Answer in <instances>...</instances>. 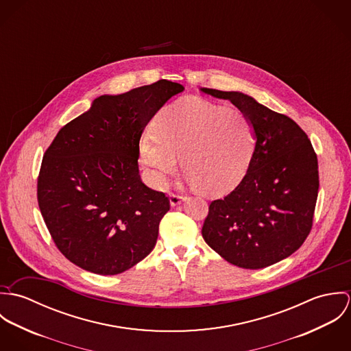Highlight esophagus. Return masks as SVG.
I'll return each mask as SVG.
<instances>
[{
  "instance_id": "esophagus-1",
  "label": "esophagus",
  "mask_w": 351,
  "mask_h": 351,
  "mask_svg": "<svg viewBox=\"0 0 351 351\" xmlns=\"http://www.w3.org/2000/svg\"><path fill=\"white\" fill-rule=\"evenodd\" d=\"M184 200H185L184 196H180V195H176V193H171V195H170V204H171L173 206L181 204Z\"/></svg>"
}]
</instances>
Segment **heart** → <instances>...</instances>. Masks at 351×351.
<instances>
[{"mask_svg":"<svg viewBox=\"0 0 351 351\" xmlns=\"http://www.w3.org/2000/svg\"><path fill=\"white\" fill-rule=\"evenodd\" d=\"M154 131L141 139L139 151L155 180L163 182L174 174L177 158H182L185 174L209 196L234 189L255 150V130L242 110L201 99H181L163 108Z\"/></svg>","mask_w":351,"mask_h":351,"instance_id":"heart-1","label":"heart"}]
</instances>
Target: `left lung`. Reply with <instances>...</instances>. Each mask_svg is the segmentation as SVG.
<instances>
[{
  "instance_id": "8db88e82",
  "label": "left lung",
  "mask_w": 351,
  "mask_h": 351,
  "mask_svg": "<svg viewBox=\"0 0 351 351\" xmlns=\"http://www.w3.org/2000/svg\"><path fill=\"white\" fill-rule=\"evenodd\" d=\"M201 92L231 101L255 130L247 173L230 195L210 202L202 238L235 266L277 263L300 249L311 232L319 191L316 152L298 123L250 96L208 88Z\"/></svg>"
}]
</instances>
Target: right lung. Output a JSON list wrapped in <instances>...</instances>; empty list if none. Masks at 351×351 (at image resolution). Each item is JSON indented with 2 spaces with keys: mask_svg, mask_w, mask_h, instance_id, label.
I'll use <instances>...</instances> for the list:
<instances>
[{
  "mask_svg": "<svg viewBox=\"0 0 351 351\" xmlns=\"http://www.w3.org/2000/svg\"><path fill=\"white\" fill-rule=\"evenodd\" d=\"M184 86L167 80L100 96L59 130L45 152L38 202L51 238L70 262L113 276L150 254L170 209L139 176V142L151 117Z\"/></svg>",
  "mask_w": 351,
  "mask_h": 351,
  "instance_id": "obj_1",
  "label": "right lung"
}]
</instances>
